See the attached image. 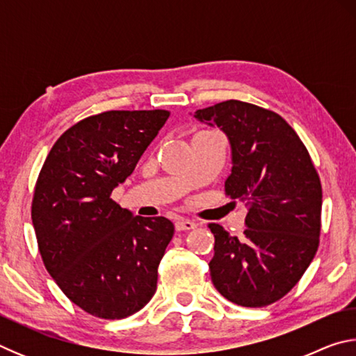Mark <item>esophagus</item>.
<instances>
[{
  "mask_svg": "<svg viewBox=\"0 0 356 356\" xmlns=\"http://www.w3.org/2000/svg\"><path fill=\"white\" fill-rule=\"evenodd\" d=\"M197 225L193 220L188 218H177L176 221V229L177 231H190V229H195Z\"/></svg>",
  "mask_w": 356,
  "mask_h": 356,
  "instance_id": "esophagus-1",
  "label": "esophagus"
}]
</instances>
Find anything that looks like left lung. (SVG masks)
Listing matches in <instances>:
<instances>
[{
    "instance_id": "1",
    "label": "left lung",
    "mask_w": 356,
    "mask_h": 356,
    "mask_svg": "<svg viewBox=\"0 0 356 356\" xmlns=\"http://www.w3.org/2000/svg\"><path fill=\"white\" fill-rule=\"evenodd\" d=\"M232 147L226 196L248 207L242 237L209 222L216 291L245 308L281 300L301 280L321 242L322 184L308 149L278 113L240 100L197 110Z\"/></svg>"
}]
</instances>
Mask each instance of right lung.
Here are the masks:
<instances>
[{
	"label": "right lung",
	"mask_w": 356,
	"mask_h": 356,
	"mask_svg": "<svg viewBox=\"0 0 356 356\" xmlns=\"http://www.w3.org/2000/svg\"><path fill=\"white\" fill-rule=\"evenodd\" d=\"M168 118L165 110L89 116L58 138L39 172L31 218L42 261L65 297L94 317H129L156 291L174 225L134 216L111 191Z\"/></svg>",
	"instance_id": "1"
}]
</instances>
